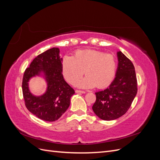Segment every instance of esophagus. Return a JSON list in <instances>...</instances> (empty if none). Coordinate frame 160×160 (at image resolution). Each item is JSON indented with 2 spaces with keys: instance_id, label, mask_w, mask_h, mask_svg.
Listing matches in <instances>:
<instances>
[{
  "instance_id": "34e87169",
  "label": "esophagus",
  "mask_w": 160,
  "mask_h": 160,
  "mask_svg": "<svg viewBox=\"0 0 160 160\" xmlns=\"http://www.w3.org/2000/svg\"><path fill=\"white\" fill-rule=\"evenodd\" d=\"M75 93H85L86 92L84 91H81V90H76L75 91Z\"/></svg>"
}]
</instances>
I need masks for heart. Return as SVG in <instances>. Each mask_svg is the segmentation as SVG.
<instances>
[{
	"mask_svg": "<svg viewBox=\"0 0 160 160\" xmlns=\"http://www.w3.org/2000/svg\"><path fill=\"white\" fill-rule=\"evenodd\" d=\"M62 72L66 80L75 85L85 74V78L77 83L83 88L97 86L103 88L113 81L117 68L113 55L99 51L88 49L75 52L73 57L66 55L62 60Z\"/></svg>",
	"mask_w": 160,
	"mask_h": 160,
	"instance_id": "heart-1",
	"label": "heart"
}]
</instances>
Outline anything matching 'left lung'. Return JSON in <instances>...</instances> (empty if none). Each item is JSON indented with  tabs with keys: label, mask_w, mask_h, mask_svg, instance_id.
<instances>
[{
	"label": "left lung",
	"mask_w": 160,
	"mask_h": 160,
	"mask_svg": "<svg viewBox=\"0 0 160 160\" xmlns=\"http://www.w3.org/2000/svg\"><path fill=\"white\" fill-rule=\"evenodd\" d=\"M115 77L107 89L96 92L92 109L100 119L111 121L122 117L129 109L137 95V78L134 66L120 51Z\"/></svg>",
	"instance_id": "1"
}]
</instances>
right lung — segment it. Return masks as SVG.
<instances>
[{
    "mask_svg": "<svg viewBox=\"0 0 160 160\" xmlns=\"http://www.w3.org/2000/svg\"><path fill=\"white\" fill-rule=\"evenodd\" d=\"M59 48L52 49L38 55L33 59L23 75L22 89L25 105L36 117L46 122L59 119L71 103L75 91L65 81L62 74V58ZM41 76L47 83V89L41 96L33 95L28 82L32 77Z\"/></svg>",
    "mask_w": 160,
    "mask_h": 160,
    "instance_id": "obj_1",
    "label": "right lung"
}]
</instances>
